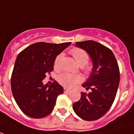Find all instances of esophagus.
Masks as SVG:
<instances>
[{
    "instance_id": "obj_1",
    "label": "esophagus",
    "mask_w": 134,
    "mask_h": 134,
    "mask_svg": "<svg viewBox=\"0 0 134 134\" xmlns=\"http://www.w3.org/2000/svg\"><path fill=\"white\" fill-rule=\"evenodd\" d=\"M71 91V90L68 89L67 88H64V92H65V93H70Z\"/></svg>"
}]
</instances>
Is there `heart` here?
Wrapping results in <instances>:
<instances>
[{
	"mask_svg": "<svg viewBox=\"0 0 134 134\" xmlns=\"http://www.w3.org/2000/svg\"><path fill=\"white\" fill-rule=\"evenodd\" d=\"M70 53L74 57L76 63H78V65L80 66L81 69L84 73V74L88 76L91 74L93 71L92 67L87 64L89 60V56L85 51L79 48H74L70 50ZM63 57V53L59 54L56 57L55 62H54V68L56 70H59L61 68V61H62ZM58 81L63 86L67 88H73L76 84H79L81 82L82 77L80 74H69V73L65 72L58 76Z\"/></svg>",
	"mask_w": 134,
	"mask_h": 134,
	"instance_id": "1",
	"label": "heart"
}]
</instances>
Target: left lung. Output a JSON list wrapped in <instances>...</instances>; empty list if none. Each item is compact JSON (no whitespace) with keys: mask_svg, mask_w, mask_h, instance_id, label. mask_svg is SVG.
Listing matches in <instances>:
<instances>
[{"mask_svg":"<svg viewBox=\"0 0 134 134\" xmlns=\"http://www.w3.org/2000/svg\"><path fill=\"white\" fill-rule=\"evenodd\" d=\"M76 46L86 51L93 62V71L83 87L80 100L73 104L76 115L86 121H94L105 115L115 100L119 86L118 63L110 48L94 41L76 42Z\"/></svg>","mask_w":134,"mask_h":134,"instance_id":"1","label":"left lung"}]
</instances>
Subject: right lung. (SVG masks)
<instances>
[{
  "mask_svg": "<svg viewBox=\"0 0 134 134\" xmlns=\"http://www.w3.org/2000/svg\"><path fill=\"white\" fill-rule=\"evenodd\" d=\"M70 44L35 43L18 54L11 76V89L17 105L29 117L43 118L53 110L63 87L56 81L44 85L43 80L53 70L57 55Z\"/></svg>",
  "mask_w": 134,
  "mask_h": 134,
  "instance_id": "obj_1",
  "label": "right lung"
}]
</instances>
